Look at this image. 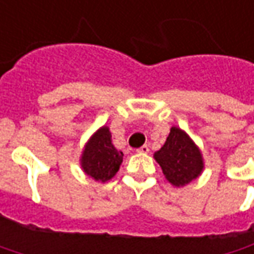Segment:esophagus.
<instances>
[{"label": "esophagus", "instance_id": "1", "mask_svg": "<svg viewBox=\"0 0 254 254\" xmlns=\"http://www.w3.org/2000/svg\"><path fill=\"white\" fill-rule=\"evenodd\" d=\"M136 152H137V153H143V154L149 153V146H147V144H143V146H140Z\"/></svg>", "mask_w": 254, "mask_h": 254}]
</instances>
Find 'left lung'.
<instances>
[{
  "instance_id": "1",
  "label": "left lung",
  "mask_w": 254,
  "mask_h": 254,
  "mask_svg": "<svg viewBox=\"0 0 254 254\" xmlns=\"http://www.w3.org/2000/svg\"><path fill=\"white\" fill-rule=\"evenodd\" d=\"M166 180L174 187H184L195 180L204 170L201 150L190 136L177 127L170 129L160 150L154 153Z\"/></svg>"
}]
</instances>
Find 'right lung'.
<instances>
[{"mask_svg": "<svg viewBox=\"0 0 254 254\" xmlns=\"http://www.w3.org/2000/svg\"><path fill=\"white\" fill-rule=\"evenodd\" d=\"M122 159L124 153L112 144L110 127H102L85 143L80 164L88 177L105 183L118 173Z\"/></svg>", "mask_w": 254, "mask_h": 254, "instance_id": "obj_1", "label": "right lung"}]
</instances>
